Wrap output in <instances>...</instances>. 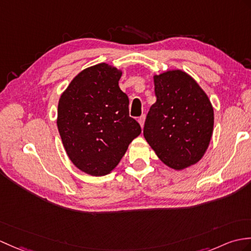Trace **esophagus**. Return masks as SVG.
<instances>
[{
	"mask_svg": "<svg viewBox=\"0 0 251 251\" xmlns=\"http://www.w3.org/2000/svg\"><path fill=\"white\" fill-rule=\"evenodd\" d=\"M144 121H145V115L144 114L140 116V118L138 119V122H139L140 126H141V128H143V126H144Z\"/></svg>",
	"mask_w": 251,
	"mask_h": 251,
	"instance_id": "esophagus-1",
	"label": "esophagus"
}]
</instances>
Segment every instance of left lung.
Returning a JSON list of instances; mask_svg holds the SVG:
<instances>
[{
	"label": "left lung",
	"instance_id": "obj_1",
	"mask_svg": "<svg viewBox=\"0 0 251 251\" xmlns=\"http://www.w3.org/2000/svg\"><path fill=\"white\" fill-rule=\"evenodd\" d=\"M156 102L145 120L143 136L158 158L179 171L204 156L214 128V109L190 75L172 69L155 75Z\"/></svg>",
	"mask_w": 251,
	"mask_h": 251
}]
</instances>
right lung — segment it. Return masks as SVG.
<instances>
[{
	"instance_id": "add662e5",
	"label": "right lung",
	"mask_w": 251,
	"mask_h": 251,
	"mask_svg": "<svg viewBox=\"0 0 251 251\" xmlns=\"http://www.w3.org/2000/svg\"><path fill=\"white\" fill-rule=\"evenodd\" d=\"M122 71L107 63L83 69L62 93L56 125L64 149L80 171L103 176L113 171L141 133L121 91Z\"/></svg>"
}]
</instances>
